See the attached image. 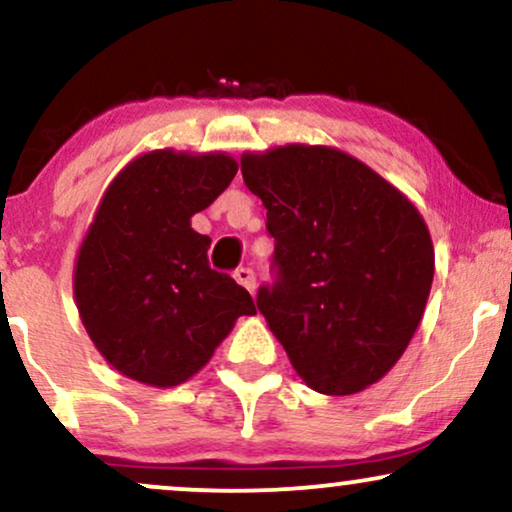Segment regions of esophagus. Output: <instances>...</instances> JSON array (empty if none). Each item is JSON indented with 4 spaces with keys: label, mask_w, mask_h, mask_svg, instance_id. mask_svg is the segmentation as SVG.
<instances>
[{
    "label": "esophagus",
    "mask_w": 512,
    "mask_h": 512,
    "mask_svg": "<svg viewBox=\"0 0 512 512\" xmlns=\"http://www.w3.org/2000/svg\"><path fill=\"white\" fill-rule=\"evenodd\" d=\"M233 279H236L243 288H248L250 293L255 291V272H252L250 267H240V269H236V272H233Z\"/></svg>",
    "instance_id": "1"
}]
</instances>
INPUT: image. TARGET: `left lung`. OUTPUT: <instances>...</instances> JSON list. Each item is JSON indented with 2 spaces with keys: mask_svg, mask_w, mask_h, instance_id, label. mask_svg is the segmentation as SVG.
<instances>
[{
  "mask_svg": "<svg viewBox=\"0 0 512 512\" xmlns=\"http://www.w3.org/2000/svg\"><path fill=\"white\" fill-rule=\"evenodd\" d=\"M243 181L267 209L279 281L257 307L298 377L350 396L400 360L434 281L417 209L365 162L329 145L243 152Z\"/></svg>",
  "mask_w": 512,
  "mask_h": 512,
  "instance_id": "left-lung-1",
  "label": "left lung"
}]
</instances>
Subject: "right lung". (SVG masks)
I'll return each instance as SVG.
<instances>
[{"mask_svg": "<svg viewBox=\"0 0 512 512\" xmlns=\"http://www.w3.org/2000/svg\"><path fill=\"white\" fill-rule=\"evenodd\" d=\"M226 152L150 150L131 159L100 197L73 267L80 322L123 377L171 389L195 377L255 303L209 267V236L193 214L229 188Z\"/></svg>", "mask_w": 512, "mask_h": 512, "instance_id": "obj_1", "label": "right lung"}]
</instances>
